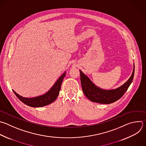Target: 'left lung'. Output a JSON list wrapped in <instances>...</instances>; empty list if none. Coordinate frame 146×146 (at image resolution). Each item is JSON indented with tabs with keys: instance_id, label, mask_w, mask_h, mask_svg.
Instances as JSON below:
<instances>
[{
	"instance_id": "8db88e82",
	"label": "left lung",
	"mask_w": 146,
	"mask_h": 146,
	"mask_svg": "<svg viewBox=\"0 0 146 146\" xmlns=\"http://www.w3.org/2000/svg\"><path fill=\"white\" fill-rule=\"evenodd\" d=\"M135 65L132 74L128 80L122 86L113 90H104L97 87L81 70L80 80L82 89L86 98L91 102L100 104H111L120 99L127 90L132 82Z\"/></svg>"
}]
</instances>
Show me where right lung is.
Instances as JSON below:
<instances>
[{"label":"right lung","mask_w":146,"mask_h":146,"mask_svg":"<svg viewBox=\"0 0 146 146\" xmlns=\"http://www.w3.org/2000/svg\"><path fill=\"white\" fill-rule=\"evenodd\" d=\"M65 73L66 72L58 78L53 87L43 95L33 98H25L17 94L15 91L13 90V92L22 103L28 106L31 107H41L48 105L54 102L57 98L63 79L65 76Z\"/></svg>","instance_id":"add662e5"}]
</instances>
